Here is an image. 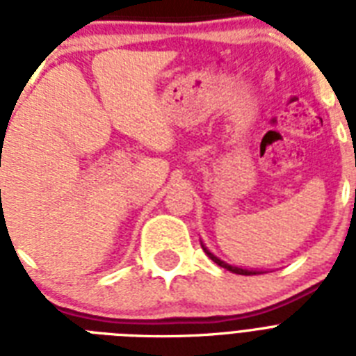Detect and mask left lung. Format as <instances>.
<instances>
[{"instance_id":"1","label":"left lung","mask_w":356,"mask_h":356,"mask_svg":"<svg viewBox=\"0 0 356 356\" xmlns=\"http://www.w3.org/2000/svg\"><path fill=\"white\" fill-rule=\"evenodd\" d=\"M203 249H205V253L209 254V257H211V259L214 260L218 266H222V268H225V270H229V271H233V273H238V275H253V273H259V271H254V270H242V268H236V266L225 264L223 260H220L218 257H214V254H212L209 249H207V248H203Z\"/></svg>"}]
</instances>
